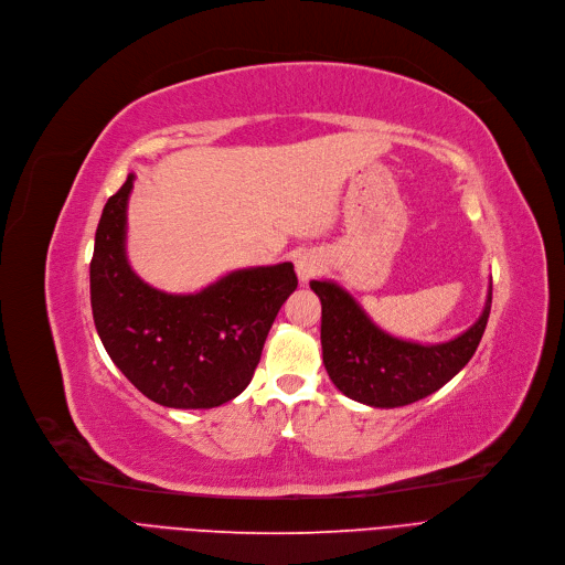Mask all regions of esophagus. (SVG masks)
<instances>
[{"mask_svg":"<svg viewBox=\"0 0 565 565\" xmlns=\"http://www.w3.org/2000/svg\"><path fill=\"white\" fill-rule=\"evenodd\" d=\"M294 264H297V276L303 285H308L315 276L321 274V268H324V259H321V255L315 253V250L299 253L297 262H294Z\"/></svg>","mask_w":565,"mask_h":565,"instance_id":"esophagus-1","label":"esophagus"}]
</instances>
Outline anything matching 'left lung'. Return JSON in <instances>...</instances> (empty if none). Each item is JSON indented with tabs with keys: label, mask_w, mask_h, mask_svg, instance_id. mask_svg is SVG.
Returning a JSON list of instances; mask_svg holds the SVG:
<instances>
[{
	"label": "left lung",
	"mask_w": 565,
	"mask_h": 565,
	"mask_svg": "<svg viewBox=\"0 0 565 565\" xmlns=\"http://www.w3.org/2000/svg\"><path fill=\"white\" fill-rule=\"evenodd\" d=\"M321 301V352L331 382L367 407H405L448 384L486 333L492 289L473 327L439 344L399 340L382 331L352 294L331 280H312Z\"/></svg>",
	"instance_id": "left-lung-1"
}]
</instances>
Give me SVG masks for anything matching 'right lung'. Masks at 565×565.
Wrapping results in <instances>:
<instances>
[{
    "mask_svg": "<svg viewBox=\"0 0 565 565\" xmlns=\"http://www.w3.org/2000/svg\"><path fill=\"white\" fill-rule=\"evenodd\" d=\"M132 179L107 200L96 230L89 264L96 331L126 380L158 405L221 407L250 384L268 329L299 285L294 264L238 268L198 294L147 285L126 257Z\"/></svg>",
    "mask_w": 565,
    "mask_h": 565,
    "instance_id": "add662e5",
    "label": "right lung"
}]
</instances>
